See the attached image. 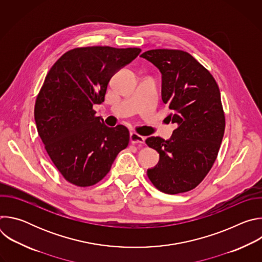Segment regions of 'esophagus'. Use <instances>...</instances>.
<instances>
[{"label": "esophagus", "mask_w": 262, "mask_h": 262, "mask_svg": "<svg viewBox=\"0 0 262 262\" xmlns=\"http://www.w3.org/2000/svg\"><path fill=\"white\" fill-rule=\"evenodd\" d=\"M130 142L132 144H144L145 138L137 133H130Z\"/></svg>", "instance_id": "34e87169"}]
</instances>
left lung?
I'll list each match as a JSON object with an SVG mask.
<instances>
[{"label": "left lung", "mask_w": 262, "mask_h": 262, "mask_svg": "<svg viewBox=\"0 0 262 262\" xmlns=\"http://www.w3.org/2000/svg\"><path fill=\"white\" fill-rule=\"evenodd\" d=\"M142 58L162 72V98L177 125L170 140L150 137L148 147L160 154L159 164L147 171L156 188L166 194L189 192L205 178L216 160L225 132L219 86L211 73L192 55L159 49Z\"/></svg>", "instance_id": "8db88e82"}]
</instances>
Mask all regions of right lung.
Masks as SVG:
<instances>
[{
    "label": "right lung",
    "instance_id": "obj_1",
    "mask_svg": "<svg viewBox=\"0 0 262 262\" xmlns=\"http://www.w3.org/2000/svg\"><path fill=\"white\" fill-rule=\"evenodd\" d=\"M141 52L138 48H76L49 70L34 117L46 150L62 174L81 188L99 182L129 143L124 125L107 127L93 105L104 100L111 78Z\"/></svg>",
    "mask_w": 262,
    "mask_h": 262
}]
</instances>
